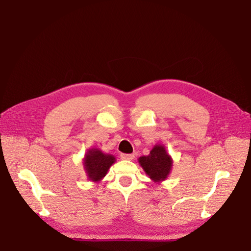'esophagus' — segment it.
Returning a JSON list of instances; mask_svg holds the SVG:
<instances>
[{
    "label": "esophagus",
    "mask_w": 251,
    "mask_h": 251,
    "mask_svg": "<svg viewBox=\"0 0 251 251\" xmlns=\"http://www.w3.org/2000/svg\"><path fill=\"white\" fill-rule=\"evenodd\" d=\"M134 157H135L134 154H125V153L121 154V158L124 159V161H132Z\"/></svg>",
    "instance_id": "1"
}]
</instances>
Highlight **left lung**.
<instances>
[{
	"label": "left lung",
	"mask_w": 251,
	"mask_h": 251,
	"mask_svg": "<svg viewBox=\"0 0 251 251\" xmlns=\"http://www.w3.org/2000/svg\"><path fill=\"white\" fill-rule=\"evenodd\" d=\"M140 166L145 170L153 182L159 183L166 180L172 172L173 158L169 155L164 145L156 143L152 148L149 155H143L138 158Z\"/></svg>",
	"instance_id": "8db88e82"
}]
</instances>
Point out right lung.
Returning <instances> with one entry per match:
<instances>
[{
	"instance_id": "add662e5",
	"label": "right lung",
	"mask_w": 251,
	"mask_h": 251,
	"mask_svg": "<svg viewBox=\"0 0 251 251\" xmlns=\"http://www.w3.org/2000/svg\"><path fill=\"white\" fill-rule=\"evenodd\" d=\"M115 162L116 158L112 154L103 153L97 148L87 149L83 158L84 170L87 179L93 182H99L105 177L108 170Z\"/></svg>"
}]
</instances>
